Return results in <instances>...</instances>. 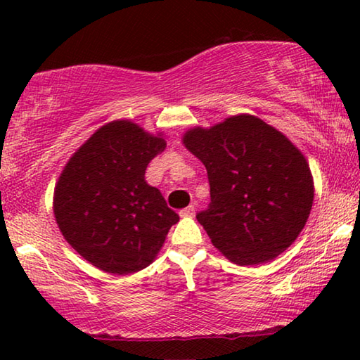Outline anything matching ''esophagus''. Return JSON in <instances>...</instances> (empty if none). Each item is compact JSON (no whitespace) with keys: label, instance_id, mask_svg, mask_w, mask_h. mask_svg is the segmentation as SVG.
I'll return each instance as SVG.
<instances>
[{"label":"esophagus","instance_id":"obj_1","mask_svg":"<svg viewBox=\"0 0 360 360\" xmlns=\"http://www.w3.org/2000/svg\"><path fill=\"white\" fill-rule=\"evenodd\" d=\"M193 214H195V206H193V205L187 206V208L181 210V212H179V216H181V217H192Z\"/></svg>","mask_w":360,"mask_h":360}]
</instances>
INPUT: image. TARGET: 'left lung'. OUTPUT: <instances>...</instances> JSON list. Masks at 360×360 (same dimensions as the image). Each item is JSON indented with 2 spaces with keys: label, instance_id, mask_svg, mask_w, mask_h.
Wrapping results in <instances>:
<instances>
[{
  "label": "left lung",
  "instance_id": "1",
  "mask_svg": "<svg viewBox=\"0 0 360 360\" xmlns=\"http://www.w3.org/2000/svg\"><path fill=\"white\" fill-rule=\"evenodd\" d=\"M182 144L206 167L210 208L197 214L219 252L236 265L283 254L311 212L313 174L290 139L251 114L193 127Z\"/></svg>",
  "mask_w": 360,
  "mask_h": 360
}]
</instances>
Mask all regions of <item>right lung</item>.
<instances>
[{
  "label": "right lung",
  "mask_w": 360,
  "mask_h": 360,
  "mask_svg": "<svg viewBox=\"0 0 360 360\" xmlns=\"http://www.w3.org/2000/svg\"><path fill=\"white\" fill-rule=\"evenodd\" d=\"M165 148L162 133L119 119L100 127L66 162L53 216L65 240L94 266L130 275L160 252L179 216L144 173Z\"/></svg>",
  "instance_id": "add662e5"
}]
</instances>
